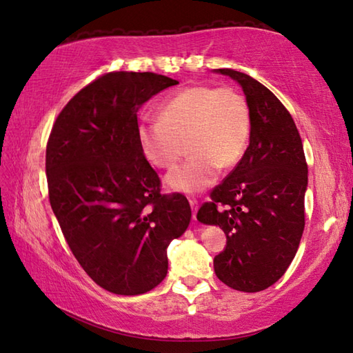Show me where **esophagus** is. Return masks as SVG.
Listing matches in <instances>:
<instances>
[{
    "instance_id": "esophagus-1",
    "label": "esophagus",
    "mask_w": 353,
    "mask_h": 353,
    "mask_svg": "<svg viewBox=\"0 0 353 353\" xmlns=\"http://www.w3.org/2000/svg\"><path fill=\"white\" fill-rule=\"evenodd\" d=\"M189 204L192 208V212H194V219H196V210H198V201L195 198H189Z\"/></svg>"
}]
</instances>
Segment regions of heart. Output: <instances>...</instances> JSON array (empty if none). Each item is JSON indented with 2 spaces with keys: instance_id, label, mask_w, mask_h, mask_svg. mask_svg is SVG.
<instances>
[{
  "instance_id": "1",
  "label": "heart",
  "mask_w": 353,
  "mask_h": 353,
  "mask_svg": "<svg viewBox=\"0 0 353 353\" xmlns=\"http://www.w3.org/2000/svg\"><path fill=\"white\" fill-rule=\"evenodd\" d=\"M157 117L158 121L139 123L138 144L145 159L158 169L174 168L184 144L190 157L165 178L175 192L205 190L216 181L219 168H234L249 148V103L232 88L190 85L165 99Z\"/></svg>"
}]
</instances>
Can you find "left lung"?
Here are the masks:
<instances>
[{
	"label": "left lung",
	"instance_id": "1",
	"mask_svg": "<svg viewBox=\"0 0 353 353\" xmlns=\"http://www.w3.org/2000/svg\"><path fill=\"white\" fill-rule=\"evenodd\" d=\"M215 72L243 88L252 115L250 143L196 218L219 225L228 238L214 258L219 280L239 292H259L280 280L300 245L307 163L294 118L280 99L243 72Z\"/></svg>",
	"mask_w": 353,
	"mask_h": 353
}]
</instances>
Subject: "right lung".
I'll use <instances>...</instances> for the list:
<instances>
[{"label":"right lung","instance_id":"1","mask_svg":"<svg viewBox=\"0 0 353 353\" xmlns=\"http://www.w3.org/2000/svg\"><path fill=\"white\" fill-rule=\"evenodd\" d=\"M176 79L109 72L85 85L53 124L46 149L49 201L85 274L117 295L152 290L168 274V248L190 223L181 194L139 149L137 112Z\"/></svg>","mask_w":353,"mask_h":353}]
</instances>
